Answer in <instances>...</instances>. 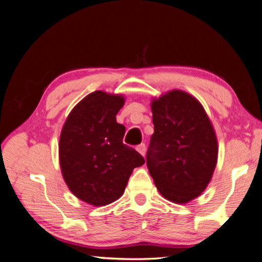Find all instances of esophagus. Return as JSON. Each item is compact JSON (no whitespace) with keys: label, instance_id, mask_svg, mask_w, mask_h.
<instances>
[{"label":"esophagus","instance_id":"34e87169","mask_svg":"<svg viewBox=\"0 0 262 262\" xmlns=\"http://www.w3.org/2000/svg\"><path fill=\"white\" fill-rule=\"evenodd\" d=\"M137 150L139 151L142 156H145V154H146V145L140 144L139 146H137Z\"/></svg>","mask_w":262,"mask_h":262}]
</instances>
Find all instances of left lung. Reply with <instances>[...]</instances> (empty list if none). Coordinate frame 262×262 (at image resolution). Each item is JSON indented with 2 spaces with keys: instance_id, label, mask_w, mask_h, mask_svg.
Returning a JSON list of instances; mask_svg holds the SVG:
<instances>
[{
  "instance_id": "obj_1",
  "label": "left lung",
  "mask_w": 262,
  "mask_h": 262,
  "mask_svg": "<svg viewBox=\"0 0 262 262\" xmlns=\"http://www.w3.org/2000/svg\"><path fill=\"white\" fill-rule=\"evenodd\" d=\"M154 133L147 166L161 195L186 204L199 197L218 161V140L202 103L189 93L171 90L150 103Z\"/></svg>"
}]
</instances>
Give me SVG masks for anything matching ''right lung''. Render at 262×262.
I'll return each instance as SVG.
<instances>
[{"mask_svg": "<svg viewBox=\"0 0 262 262\" xmlns=\"http://www.w3.org/2000/svg\"><path fill=\"white\" fill-rule=\"evenodd\" d=\"M122 95L95 91L73 108L59 140V163L68 188L77 199L105 206L120 199L127 180L144 157L123 144L124 125L116 114Z\"/></svg>", "mask_w": 262, "mask_h": 262, "instance_id": "obj_1", "label": "right lung"}]
</instances>
